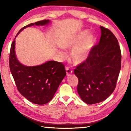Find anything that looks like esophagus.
Segmentation results:
<instances>
[{"label":"esophagus","instance_id":"1","mask_svg":"<svg viewBox=\"0 0 131 131\" xmlns=\"http://www.w3.org/2000/svg\"><path fill=\"white\" fill-rule=\"evenodd\" d=\"M66 75H67L68 76L70 75L72 73H73V71H72L71 69H70L69 68H66Z\"/></svg>","mask_w":131,"mask_h":131}]
</instances>
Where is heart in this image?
Returning a JSON list of instances; mask_svg holds the SVG:
<instances>
[{
  "mask_svg": "<svg viewBox=\"0 0 131 131\" xmlns=\"http://www.w3.org/2000/svg\"><path fill=\"white\" fill-rule=\"evenodd\" d=\"M97 42V37L88 30H83L61 43L63 49H72L70 60L75 65H80L90 57ZM62 56L65 55L62 54Z\"/></svg>",
  "mask_w": 131,
  "mask_h": 131,
  "instance_id": "heart-1",
  "label": "heart"
}]
</instances>
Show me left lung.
<instances>
[{
  "mask_svg": "<svg viewBox=\"0 0 131 131\" xmlns=\"http://www.w3.org/2000/svg\"><path fill=\"white\" fill-rule=\"evenodd\" d=\"M101 38L90 57L74 70L79 80L77 91L87 104L101 102L114 91L121 68V52L117 39L100 26Z\"/></svg>",
  "mask_w": 131,
  "mask_h": 131,
  "instance_id": "obj_1",
  "label": "left lung"
}]
</instances>
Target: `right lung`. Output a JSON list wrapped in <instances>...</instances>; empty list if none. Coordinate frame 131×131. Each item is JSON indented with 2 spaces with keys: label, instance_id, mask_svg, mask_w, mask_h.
Wrapping results in <instances>:
<instances>
[{
  "label": "right lung",
  "instance_id": "right-lung-1",
  "mask_svg": "<svg viewBox=\"0 0 131 131\" xmlns=\"http://www.w3.org/2000/svg\"><path fill=\"white\" fill-rule=\"evenodd\" d=\"M49 19L30 24L22 28L11 45L9 67L18 91L29 101L37 105H44L53 99L60 83L66 76L62 63L48 61L37 66H26L18 61L16 54V38L21 31L32 26H46Z\"/></svg>",
  "mask_w": 131,
  "mask_h": 131
}]
</instances>
